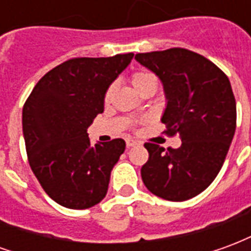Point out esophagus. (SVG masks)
<instances>
[{
    "label": "esophagus",
    "mask_w": 251,
    "mask_h": 251,
    "mask_svg": "<svg viewBox=\"0 0 251 251\" xmlns=\"http://www.w3.org/2000/svg\"><path fill=\"white\" fill-rule=\"evenodd\" d=\"M138 142L134 141L133 138H126V147L130 148V147H134V145H137Z\"/></svg>",
    "instance_id": "obj_1"
}]
</instances>
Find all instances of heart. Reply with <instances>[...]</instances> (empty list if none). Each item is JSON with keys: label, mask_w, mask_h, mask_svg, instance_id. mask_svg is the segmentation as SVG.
I'll return each instance as SVG.
<instances>
[{"label": "heart", "mask_w": 251, "mask_h": 251, "mask_svg": "<svg viewBox=\"0 0 251 251\" xmlns=\"http://www.w3.org/2000/svg\"><path fill=\"white\" fill-rule=\"evenodd\" d=\"M131 83H133V86H134L137 91L141 93L142 90L148 87L149 84H156V79L151 72L138 71L131 75ZM111 91H113V86H109V88L106 90V94H104V98L109 99L110 95H111Z\"/></svg>", "instance_id": "b5f03b06"}]
</instances>
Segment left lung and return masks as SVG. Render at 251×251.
Returning <instances> with one entry per match:
<instances>
[{
  "label": "left lung",
  "instance_id": "1",
  "mask_svg": "<svg viewBox=\"0 0 251 251\" xmlns=\"http://www.w3.org/2000/svg\"><path fill=\"white\" fill-rule=\"evenodd\" d=\"M136 60L164 84L167 107L161 122L181 147L164 149L147 142L144 184L153 195L183 201L203 192L219 174L237 126V106L226 74L185 48L137 53Z\"/></svg>",
  "mask_w": 251,
  "mask_h": 251
}]
</instances>
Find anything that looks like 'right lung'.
Masks as SVG:
<instances>
[{
    "label": "right lung",
    "instance_id": "right-lung-1",
    "mask_svg": "<svg viewBox=\"0 0 251 251\" xmlns=\"http://www.w3.org/2000/svg\"><path fill=\"white\" fill-rule=\"evenodd\" d=\"M133 56L70 59L47 72L26 99L23 131L28 161L57 204L84 210L107 194L111 169L126 144L115 138L91 145L87 129L103 113L106 90Z\"/></svg>",
    "mask_w": 251,
    "mask_h": 251
}]
</instances>
